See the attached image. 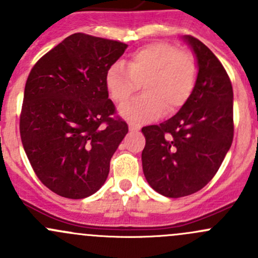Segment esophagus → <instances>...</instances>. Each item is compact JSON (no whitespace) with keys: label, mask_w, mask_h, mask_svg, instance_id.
Segmentation results:
<instances>
[{"label":"esophagus","mask_w":258,"mask_h":258,"mask_svg":"<svg viewBox=\"0 0 258 258\" xmlns=\"http://www.w3.org/2000/svg\"><path fill=\"white\" fill-rule=\"evenodd\" d=\"M140 128H141V127H140L139 124H135V123H130L128 124L130 131H140Z\"/></svg>","instance_id":"esophagus-1"}]
</instances>
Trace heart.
I'll list each match as a JSON object with an SVG mask.
<instances>
[{
	"label": "heart",
	"instance_id": "1",
	"mask_svg": "<svg viewBox=\"0 0 258 258\" xmlns=\"http://www.w3.org/2000/svg\"><path fill=\"white\" fill-rule=\"evenodd\" d=\"M197 79L194 54L167 42H152L130 56L127 67L113 63L106 86L116 103H123L144 85V95L121 106L119 113L132 122H146L179 110Z\"/></svg>",
	"mask_w": 258,
	"mask_h": 258
}]
</instances>
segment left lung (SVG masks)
Here are the masks:
<instances>
[{
  "instance_id": "left-lung-1",
  "label": "left lung",
  "mask_w": 258,
  "mask_h": 258,
  "mask_svg": "<svg viewBox=\"0 0 258 258\" xmlns=\"http://www.w3.org/2000/svg\"><path fill=\"white\" fill-rule=\"evenodd\" d=\"M197 58L195 87L181 110L160 124L142 127V168L150 186L171 199L204 188L233 140V91L220 59L194 36H184Z\"/></svg>"
}]
</instances>
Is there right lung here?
<instances>
[{
    "label": "right lung",
    "instance_id": "obj_1",
    "mask_svg": "<svg viewBox=\"0 0 258 258\" xmlns=\"http://www.w3.org/2000/svg\"><path fill=\"white\" fill-rule=\"evenodd\" d=\"M127 45L74 33L43 54L26 81L20 134L38 179L80 200L101 188L128 126L108 98L106 76Z\"/></svg>",
    "mask_w": 258,
    "mask_h": 258
}]
</instances>
